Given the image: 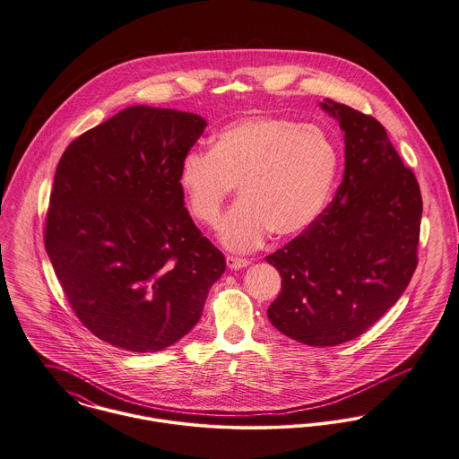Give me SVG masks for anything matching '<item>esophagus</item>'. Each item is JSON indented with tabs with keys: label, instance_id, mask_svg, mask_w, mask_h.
Segmentation results:
<instances>
[{
	"label": "esophagus",
	"instance_id": "34e87169",
	"mask_svg": "<svg viewBox=\"0 0 459 459\" xmlns=\"http://www.w3.org/2000/svg\"><path fill=\"white\" fill-rule=\"evenodd\" d=\"M249 263L250 261L247 257H237V255H228V257H226V264H228L231 270L246 268Z\"/></svg>",
	"mask_w": 459,
	"mask_h": 459
}]
</instances>
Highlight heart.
<instances>
[{
	"mask_svg": "<svg viewBox=\"0 0 459 459\" xmlns=\"http://www.w3.org/2000/svg\"><path fill=\"white\" fill-rule=\"evenodd\" d=\"M338 169V151L325 129L275 116H252L224 126L210 151H189L178 186L191 215L215 226L238 187L240 202L221 222L226 247L247 250L272 231L288 238L325 209Z\"/></svg>",
	"mask_w": 459,
	"mask_h": 459,
	"instance_id": "heart-1",
	"label": "heart"
}]
</instances>
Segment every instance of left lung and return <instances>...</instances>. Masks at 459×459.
I'll use <instances>...</instances> for the list:
<instances>
[{
  "label": "left lung",
  "mask_w": 459,
  "mask_h": 459,
  "mask_svg": "<svg viewBox=\"0 0 459 459\" xmlns=\"http://www.w3.org/2000/svg\"><path fill=\"white\" fill-rule=\"evenodd\" d=\"M345 133V169L332 204L266 255L282 277L270 323L296 342L333 347L365 333L417 268L422 198L416 175L376 117L326 100Z\"/></svg>",
  "instance_id": "8db88e82"
}]
</instances>
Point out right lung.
<instances>
[{
    "label": "right lung",
    "mask_w": 459,
    "mask_h": 459,
    "mask_svg": "<svg viewBox=\"0 0 459 459\" xmlns=\"http://www.w3.org/2000/svg\"><path fill=\"white\" fill-rule=\"evenodd\" d=\"M205 119L134 105L63 152L45 249L83 326L133 352H156L200 321L222 252L184 207L178 168Z\"/></svg>",
    "instance_id": "right-lung-1"
}]
</instances>
